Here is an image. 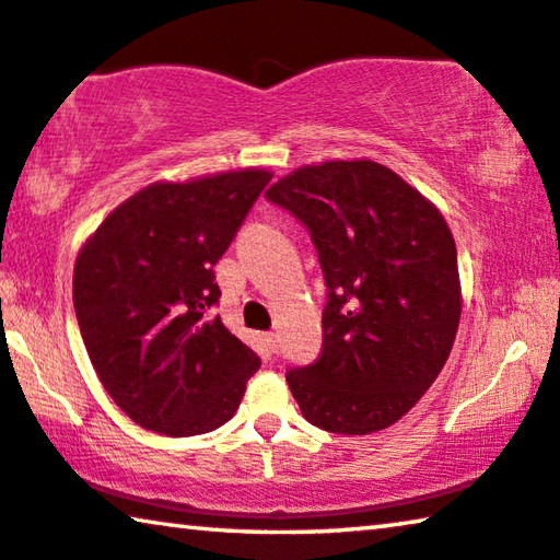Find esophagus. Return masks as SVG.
I'll use <instances>...</instances> for the list:
<instances>
[{
  "mask_svg": "<svg viewBox=\"0 0 560 560\" xmlns=\"http://www.w3.org/2000/svg\"><path fill=\"white\" fill-rule=\"evenodd\" d=\"M262 340H265V346L270 348V353H278V334H265Z\"/></svg>",
  "mask_w": 560,
  "mask_h": 560,
  "instance_id": "1",
  "label": "esophagus"
}]
</instances>
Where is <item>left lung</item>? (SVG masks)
<instances>
[{
	"mask_svg": "<svg viewBox=\"0 0 560 560\" xmlns=\"http://www.w3.org/2000/svg\"><path fill=\"white\" fill-rule=\"evenodd\" d=\"M311 232L328 303L318 361L285 378L303 417L336 434L392 427L455 343L457 247L432 201L376 161H326L265 194Z\"/></svg>",
	"mask_w": 560,
	"mask_h": 560,
	"instance_id": "obj_1",
	"label": "left lung"
}]
</instances>
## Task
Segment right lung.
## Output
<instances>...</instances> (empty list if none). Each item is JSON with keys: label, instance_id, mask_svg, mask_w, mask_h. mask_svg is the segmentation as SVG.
<instances>
[{"label": "right lung", "instance_id": "1", "mask_svg": "<svg viewBox=\"0 0 560 560\" xmlns=\"http://www.w3.org/2000/svg\"><path fill=\"white\" fill-rule=\"evenodd\" d=\"M272 174L156 182L113 209L72 272L80 336L105 392L166 436L230 421L260 359L224 328L214 265Z\"/></svg>", "mask_w": 560, "mask_h": 560}]
</instances>
